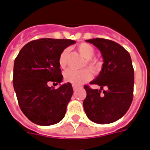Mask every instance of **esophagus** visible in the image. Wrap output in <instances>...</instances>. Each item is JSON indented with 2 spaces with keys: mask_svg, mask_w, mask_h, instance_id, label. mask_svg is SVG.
I'll return each instance as SVG.
<instances>
[{
  "mask_svg": "<svg viewBox=\"0 0 150 150\" xmlns=\"http://www.w3.org/2000/svg\"><path fill=\"white\" fill-rule=\"evenodd\" d=\"M72 87H73V90H74V91H76V90H77L78 88H79V86H75V85H72Z\"/></svg>",
  "mask_w": 150,
  "mask_h": 150,
  "instance_id": "34e87169",
  "label": "esophagus"
}]
</instances>
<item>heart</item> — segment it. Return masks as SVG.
I'll list each match as a JSON object with an SVG mask.
<instances>
[{"label":"heart","instance_id":"heart-1","mask_svg":"<svg viewBox=\"0 0 150 150\" xmlns=\"http://www.w3.org/2000/svg\"><path fill=\"white\" fill-rule=\"evenodd\" d=\"M79 52L84 58H87V64L92 71H98L100 68V64L98 61L90 59L95 55V49L92 46L88 44H81L78 47ZM69 54V49L66 48L61 53L58 59L59 65L62 68H64L67 64V57ZM91 78V72L88 69H83V70H74V69H69L64 72V79L68 82H70L75 86H79L85 81L89 80Z\"/></svg>","mask_w":150,"mask_h":150}]
</instances>
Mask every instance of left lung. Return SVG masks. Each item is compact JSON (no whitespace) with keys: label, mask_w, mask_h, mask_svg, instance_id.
<instances>
[{"label":"left lung","mask_w":150,"mask_h":150,"mask_svg":"<svg viewBox=\"0 0 150 150\" xmlns=\"http://www.w3.org/2000/svg\"><path fill=\"white\" fill-rule=\"evenodd\" d=\"M86 41L100 51L104 63L99 75L90 82L100 89L84 86L87 93L83 101L85 112L93 122L112 123L126 114L132 102L134 69L131 57L122 46L111 40L97 38ZM104 87L107 90L100 96Z\"/></svg>","instance_id":"left-lung-1"}]
</instances>
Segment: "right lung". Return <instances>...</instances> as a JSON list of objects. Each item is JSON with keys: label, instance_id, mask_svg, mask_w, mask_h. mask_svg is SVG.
<instances>
[{"label": "right lung", "instance_id": "right-lung-1", "mask_svg": "<svg viewBox=\"0 0 150 150\" xmlns=\"http://www.w3.org/2000/svg\"><path fill=\"white\" fill-rule=\"evenodd\" d=\"M69 39L41 38L26 44L16 57L13 85L18 104L25 116L39 126H52L64 117L73 94L71 84L57 89L49 81L61 83L63 76L58 62L61 53L75 44Z\"/></svg>", "mask_w": 150, "mask_h": 150}]
</instances>
